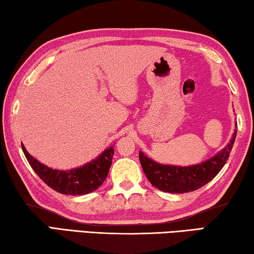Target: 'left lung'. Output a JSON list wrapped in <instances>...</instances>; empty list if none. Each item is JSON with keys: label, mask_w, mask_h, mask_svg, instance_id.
<instances>
[{"label": "left lung", "mask_w": 254, "mask_h": 254, "mask_svg": "<svg viewBox=\"0 0 254 254\" xmlns=\"http://www.w3.org/2000/svg\"><path fill=\"white\" fill-rule=\"evenodd\" d=\"M236 129L231 142L225 148H223L208 161L197 165L176 166L159 164L144 155L143 152H139V161L145 176L147 177L152 186L164 192L185 193L201 188L202 186L213 180L226 164L234 144Z\"/></svg>", "instance_id": "left-lung-1"}]
</instances>
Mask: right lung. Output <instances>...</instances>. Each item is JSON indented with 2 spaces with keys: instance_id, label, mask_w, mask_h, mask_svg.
I'll return each instance as SVG.
<instances>
[{
  "instance_id": "right-lung-1",
  "label": "right lung",
  "mask_w": 254,
  "mask_h": 254,
  "mask_svg": "<svg viewBox=\"0 0 254 254\" xmlns=\"http://www.w3.org/2000/svg\"><path fill=\"white\" fill-rule=\"evenodd\" d=\"M21 147L33 171L38 174V177L46 185L57 192L70 194V196L85 194L97 190L106 180L115 153L114 147L111 146L97 159L81 168L72 169L68 171H60L40 163L29 154L23 145H21Z\"/></svg>"
}]
</instances>
